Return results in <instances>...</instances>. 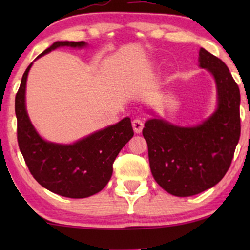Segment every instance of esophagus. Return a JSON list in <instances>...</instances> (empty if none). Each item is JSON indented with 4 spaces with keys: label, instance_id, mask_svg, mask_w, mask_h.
I'll list each match as a JSON object with an SVG mask.
<instances>
[{
    "label": "esophagus",
    "instance_id": "1",
    "mask_svg": "<svg viewBox=\"0 0 250 250\" xmlns=\"http://www.w3.org/2000/svg\"><path fill=\"white\" fill-rule=\"evenodd\" d=\"M132 126H133V129H134L135 133H141L142 128H143V122L141 121V119L139 118H135L134 121L132 122Z\"/></svg>",
    "mask_w": 250,
    "mask_h": 250
}]
</instances>
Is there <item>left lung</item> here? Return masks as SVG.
Segmentation results:
<instances>
[{"label": "left lung", "mask_w": 250, "mask_h": 250, "mask_svg": "<svg viewBox=\"0 0 250 250\" xmlns=\"http://www.w3.org/2000/svg\"><path fill=\"white\" fill-rule=\"evenodd\" d=\"M199 67L213 75L217 108L192 127L162 118L146 122L153 179L167 192L190 197L210 189L227 174L240 138V91L223 61L201 47Z\"/></svg>", "instance_id": "1"}]
</instances>
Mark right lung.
Instances as JSON below:
<instances>
[{
    "mask_svg": "<svg viewBox=\"0 0 250 250\" xmlns=\"http://www.w3.org/2000/svg\"><path fill=\"white\" fill-rule=\"evenodd\" d=\"M86 45L84 41H58L36 59L57 47ZM32 64L22 75L15 102L17 138L26 165L34 179L51 192L77 199L93 196L107 186L116 157L134 135L131 118H123L73 145L46 141L33 126L26 109V82Z\"/></svg>",
    "mask_w": 250,
    "mask_h": 250,
    "instance_id": "right-lung-1",
    "label": "right lung"
}]
</instances>
